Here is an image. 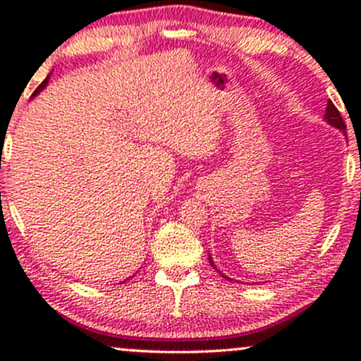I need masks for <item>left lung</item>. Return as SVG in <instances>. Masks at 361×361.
<instances>
[{"label": "left lung", "mask_w": 361, "mask_h": 361, "mask_svg": "<svg viewBox=\"0 0 361 361\" xmlns=\"http://www.w3.org/2000/svg\"><path fill=\"white\" fill-rule=\"evenodd\" d=\"M324 118H326V122H327V123H331V126H333V127L339 128V130H341L343 134L346 135V132H345V130H346V123H345V120H343L341 114H339L336 106H334V103L331 102V100L327 102V106H326V115H324ZM209 259H210V264H212V267L215 268V270H217V267H215V264H214V261H212V258H210V256H209ZM217 271H219V270H217ZM219 273H221V271H219ZM221 275H222V273H221ZM222 276H224V279L231 280L229 276H226V275H222Z\"/></svg>", "instance_id": "8db88e82"}]
</instances>
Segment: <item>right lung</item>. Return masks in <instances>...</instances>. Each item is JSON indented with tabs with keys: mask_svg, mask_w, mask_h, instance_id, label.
<instances>
[{
	"mask_svg": "<svg viewBox=\"0 0 361 361\" xmlns=\"http://www.w3.org/2000/svg\"><path fill=\"white\" fill-rule=\"evenodd\" d=\"M47 82H49V76L45 78V80H44L42 82H40V86H39V88H37V90L34 91V94H32V97H37V94H39L40 91H42V90L45 88V86H47ZM122 283H123V281H122Z\"/></svg>",
	"mask_w": 361,
	"mask_h": 361,
	"instance_id": "obj_1",
	"label": "right lung"
}]
</instances>
